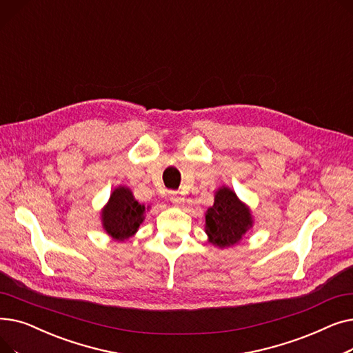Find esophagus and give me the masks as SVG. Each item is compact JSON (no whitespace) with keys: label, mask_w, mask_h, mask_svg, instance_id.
<instances>
[{"label":"esophagus","mask_w":353,"mask_h":353,"mask_svg":"<svg viewBox=\"0 0 353 353\" xmlns=\"http://www.w3.org/2000/svg\"><path fill=\"white\" fill-rule=\"evenodd\" d=\"M170 200H172V203H174V205H181L183 203V197H180V196H177V193L176 192H172V197H170Z\"/></svg>","instance_id":"1"}]
</instances>
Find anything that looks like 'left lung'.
Returning <instances> with one entry per match:
<instances>
[{
	"instance_id": "8db88e82",
	"label": "left lung",
	"mask_w": 353,
	"mask_h": 353,
	"mask_svg": "<svg viewBox=\"0 0 353 353\" xmlns=\"http://www.w3.org/2000/svg\"><path fill=\"white\" fill-rule=\"evenodd\" d=\"M252 226L250 209L232 189L220 188L214 194L213 206L206 212L205 230L209 242L220 249L230 248L239 243Z\"/></svg>"
}]
</instances>
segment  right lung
Wrapping results in <instances>:
<instances>
[{"label": "right lung", "mask_w": 353, "mask_h": 353, "mask_svg": "<svg viewBox=\"0 0 353 353\" xmlns=\"http://www.w3.org/2000/svg\"><path fill=\"white\" fill-rule=\"evenodd\" d=\"M147 209L134 199L132 190L119 186L101 210L103 229L117 242H124L136 234Z\"/></svg>", "instance_id": "right-lung-1"}]
</instances>
